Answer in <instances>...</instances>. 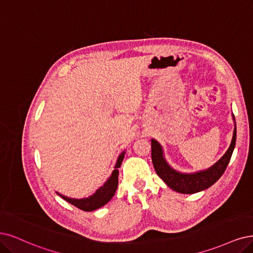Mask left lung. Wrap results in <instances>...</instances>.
<instances>
[{
	"label": "left lung",
	"mask_w": 253,
	"mask_h": 253,
	"mask_svg": "<svg viewBox=\"0 0 253 253\" xmlns=\"http://www.w3.org/2000/svg\"><path fill=\"white\" fill-rule=\"evenodd\" d=\"M233 119H235V116H233ZM236 139L237 128L235 126L231 144L226 153L210 169L194 174H182L173 170L165 161L161 145L155 139H151V157L154 169L167 185L176 192L182 194H194L203 191L211 186L225 172L236 146Z\"/></svg>",
	"instance_id": "1"
}]
</instances>
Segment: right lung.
Wrapping results in <instances>:
<instances>
[{
	"label": "right lung",
	"instance_id": "right-lung-1",
	"mask_svg": "<svg viewBox=\"0 0 253 253\" xmlns=\"http://www.w3.org/2000/svg\"><path fill=\"white\" fill-rule=\"evenodd\" d=\"M124 155H125V152H123L119 156L117 165L115 167V170L111 173V176L109 177L108 180L104 183V185L101 186L99 190L96 191L95 194L89 196L88 198L72 199V198L65 197V196H62L58 193H57V195H59L61 198L67 200L71 204L75 205V207L84 211H95L97 209L102 208L103 205H105L107 202H109L111 200V198L114 197V195L116 194V191L118 189V184H119L118 168L121 167L122 162H123Z\"/></svg>",
	"mask_w": 253,
	"mask_h": 253
}]
</instances>
